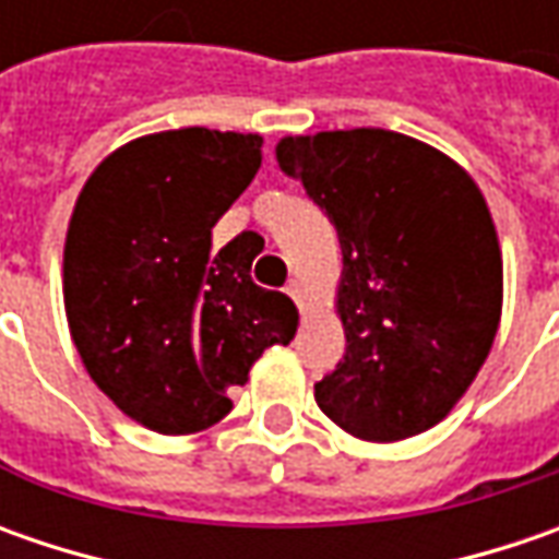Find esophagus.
I'll return each instance as SVG.
<instances>
[{
    "label": "esophagus",
    "instance_id": "34e87169",
    "mask_svg": "<svg viewBox=\"0 0 559 559\" xmlns=\"http://www.w3.org/2000/svg\"><path fill=\"white\" fill-rule=\"evenodd\" d=\"M286 292L295 298V305L301 308V317H305V313H308V289H305V283H301V280H292L289 286H286Z\"/></svg>",
    "mask_w": 559,
    "mask_h": 559
}]
</instances>
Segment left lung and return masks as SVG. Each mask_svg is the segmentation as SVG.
Here are the masks:
<instances>
[{
    "label": "left lung",
    "mask_w": 559,
    "mask_h": 559,
    "mask_svg": "<svg viewBox=\"0 0 559 559\" xmlns=\"http://www.w3.org/2000/svg\"><path fill=\"white\" fill-rule=\"evenodd\" d=\"M276 162L330 214L345 357L317 407L364 441H401L448 417L501 323L504 261L483 189L404 133L357 127L283 136Z\"/></svg>",
    "instance_id": "8db88e82"
}]
</instances>
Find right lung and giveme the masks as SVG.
Wrapping results in <instances>:
<instances>
[{
	"mask_svg": "<svg viewBox=\"0 0 559 559\" xmlns=\"http://www.w3.org/2000/svg\"><path fill=\"white\" fill-rule=\"evenodd\" d=\"M258 133L183 127L123 142L90 174L64 236L68 330L90 379L120 414L192 436L233 411L270 345H289V295L251 283L236 242L211 226L261 167Z\"/></svg>",
	"mask_w": 559,
	"mask_h": 559,
	"instance_id": "1",
	"label": "right lung"
}]
</instances>
